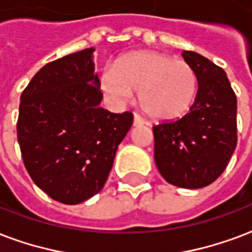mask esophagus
I'll list each match as a JSON object with an SVG mask.
<instances>
[{"mask_svg":"<svg viewBox=\"0 0 252 252\" xmlns=\"http://www.w3.org/2000/svg\"><path fill=\"white\" fill-rule=\"evenodd\" d=\"M145 124H146V122L139 117L138 114H134V121H133L134 126H141V125H145Z\"/></svg>","mask_w":252,"mask_h":252,"instance_id":"obj_1","label":"esophagus"}]
</instances>
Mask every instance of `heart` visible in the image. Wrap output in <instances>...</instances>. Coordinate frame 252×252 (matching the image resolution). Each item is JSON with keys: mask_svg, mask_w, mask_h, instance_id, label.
Here are the masks:
<instances>
[{"mask_svg": "<svg viewBox=\"0 0 252 252\" xmlns=\"http://www.w3.org/2000/svg\"><path fill=\"white\" fill-rule=\"evenodd\" d=\"M197 86V75L190 64L154 51L126 56L102 76V87L111 100L125 103L139 91V106L145 113L166 121L188 113Z\"/></svg>", "mask_w": 252, "mask_h": 252, "instance_id": "b5f03b06", "label": "heart"}]
</instances>
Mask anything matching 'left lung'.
Listing matches in <instances>:
<instances>
[{
	"label": "left lung",
	"mask_w": 252,
	"mask_h": 252,
	"mask_svg": "<svg viewBox=\"0 0 252 252\" xmlns=\"http://www.w3.org/2000/svg\"><path fill=\"white\" fill-rule=\"evenodd\" d=\"M183 56L196 71L197 95L183 118L153 126L154 159L169 184L197 189L228 165L238 142V102L223 68L193 51Z\"/></svg>",
	"instance_id": "obj_1"
}]
</instances>
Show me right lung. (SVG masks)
<instances>
[{"instance_id":"obj_1","label":"right lung","mask_w":252,"mask_h":252,"mask_svg":"<svg viewBox=\"0 0 252 252\" xmlns=\"http://www.w3.org/2000/svg\"><path fill=\"white\" fill-rule=\"evenodd\" d=\"M94 48L45 64L21 94L17 139L31 179L63 204L86 201L103 188L133 114L100 107Z\"/></svg>"}]
</instances>
